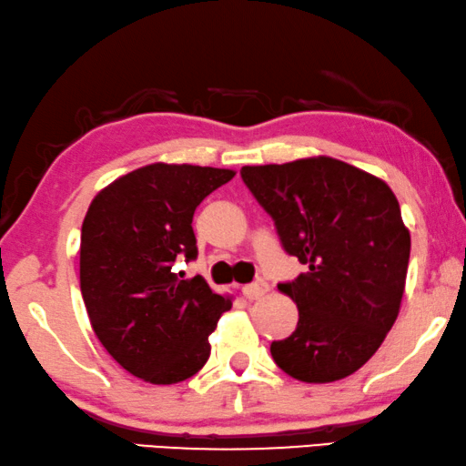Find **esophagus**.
<instances>
[{"label":"esophagus","instance_id":"34e87169","mask_svg":"<svg viewBox=\"0 0 466 466\" xmlns=\"http://www.w3.org/2000/svg\"><path fill=\"white\" fill-rule=\"evenodd\" d=\"M242 293H245L247 299H259L261 295L268 293V282L263 280V278H257L255 282L247 284V287L242 289Z\"/></svg>","mask_w":466,"mask_h":466}]
</instances>
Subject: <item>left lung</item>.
I'll use <instances>...</instances> for the list:
<instances>
[{
    "instance_id": "left-lung-1",
    "label": "left lung",
    "mask_w": 466,
    "mask_h": 466,
    "mask_svg": "<svg viewBox=\"0 0 466 466\" xmlns=\"http://www.w3.org/2000/svg\"><path fill=\"white\" fill-rule=\"evenodd\" d=\"M242 182L274 219L284 253L308 272L278 289L297 303L274 362L305 383L350 377L379 350L404 295L410 234L383 179L330 157L242 167Z\"/></svg>"
}]
</instances>
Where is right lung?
Wrapping results in <instances>:
<instances>
[{
    "instance_id": "right-lung-1",
    "label": "right lung",
    "mask_w": 466,
    "mask_h": 466,
    "mask_svg": "<svg viewBox=\"0 0 466 466\" xmlns=\"http://www.w3.org/2000/svg\"><path fill=\"white\" fill-rule=\"evenodd\" d=\"M230 169L155 163L106 186L81 226L79 278L89 322L125 370L155 385L190 379L232 301L205 278L173 272L198 255L192 218Z\"/></svg>"
}]
</instances>
